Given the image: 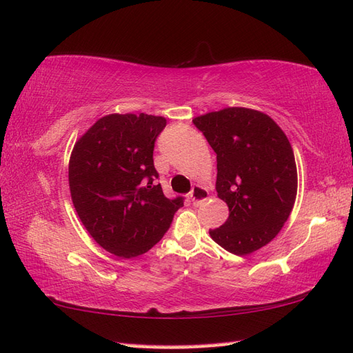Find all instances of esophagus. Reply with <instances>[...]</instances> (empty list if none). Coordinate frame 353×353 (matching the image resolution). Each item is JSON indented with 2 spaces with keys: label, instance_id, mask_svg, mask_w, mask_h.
Returning a JSON list of instances; mask_svg holds the SVG:
<instances>
[{
  "label": "esophagus",
  "instance_id": "34e87169",
  "mask_svg": "<svg viewBox=\"0 0 353 353\" xmlns=\"http://www.w3.org/2000/svg\"><path fill=\"white\" fill-rule=\"evenodd\" d=\"M190 199L194 204H200L203 201H206L209 199V192L204 186L201 185H194L192 191L190 192Z\"/></svg>",
  "mask_w": 353,
  "mask_h": 353
}]
</instances>
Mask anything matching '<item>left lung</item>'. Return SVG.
<instances>
[{
    "mask_svg": "<svg viewBox=\"0 0 353 353\" xmlns=\"http://www.w3.org/2000/svg\"><path fill=\"white\" fill-rule=\"evenodd\" d=\"M216 153V192L228 206L225 223L209 230L236 256L265 247L290 216L298 171L290 141L268 114L230 106L192 120Z\"/></svg>",
    "mask_w": 353,
    "mask_h": 353,
    "instance_id": "1",
    "label": "left lung"
}]
</instances>
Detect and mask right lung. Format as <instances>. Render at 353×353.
Returning a JSON list of instances; mask_svg holds the SVG:
<instances>
[{
    "label": "right lung",
    "mask_w": 353,
    "mask_h": 353,
    "mask_svg": "<svg viewBox=\"0 0 353 353\" xmlns=\"http://www.w3.org/2000/svg\"><path fill=\"white\" fill-rule=\"evenodd\" d=\"M167 120L149 114H108L73 145L69 186L90 236L121 259L149 251L170 228L183 199H167L153 149Z\"/></svg>",
    "instance_id": "right-lung-1"
}]
</instances>
